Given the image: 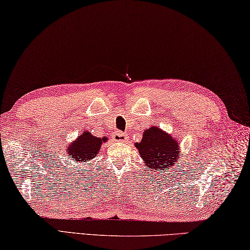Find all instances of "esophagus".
Returning a JSON list of instances; mask_svg holds the SVG:
<instances>
[{"mask_svg":"<svg viewBox=\"0 0 250 250\" xmlns=\"http://www.w3.org/2000/svg\"><path fill=\"white\" fill-rule=\"evenodd\" d=\"M113 140L114 141H120V142H126L127 140H128V138H127V135L125 134V132L116 131V132H114V135H113Z\"/></svg>","mask_w":250,"mask_h":250,"instance_id":"obj_1","label":"esophagus"}]
</instances>
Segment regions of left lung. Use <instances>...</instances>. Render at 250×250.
Returning a JSON list of instances; mask_svg holds the SVG:
<instances>
[{"label": "left lung", "instance_id": "1", "mask_svg": "<svg viewBox=\"0 0 250 250\" xmlns=\"http://www.w3.org/2000/svg\"><path fill=\"white\" fill-rule=\"evenodd\" d=\"M140 156L152 170L161 171L176 164L179 159V142L157 127L144 131L141 142L136 144Z\"/></svg>", "mask_w": 250, "mask_h": 250}]
</instances>
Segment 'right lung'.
I'll return each instance as SVG.
<instances>
[{
	"label": "right lung",
	"mask_w": 250,
	"mask_h": 250,
	"mask_svg": "<svg viewBox=\"0 0 250 250\" xmlns=\"http://www.w3.org/2000/svg\"><path fill=\"white\" fill-rule=\"evenodd\" d=\"M108 138H98L94 137L89 131H84L83 135L79 136L72 145L68 146L67 152L71 159L75 162H88L99 153L101 145Z\"/></svg>",
	"instance_id": "add662e5"
}]
</instances>
